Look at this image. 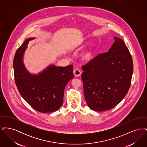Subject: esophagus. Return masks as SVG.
<instances>
[{"mask_svg":"<svg viewBox=\"0 0 147 147\" xmlns=\"http://www.w3.org/2000/svg\"><path fill=\"white\" fill-rule=\"evenodd\" d=\"M73 73H74V75L75 76L78 77L81 75L82 72L79 69H75L73 71Z\"/></svg>","mask_w":147,"mask_h":147,"instance_id":"obj_1","label":"esophagus"}]
</instances>
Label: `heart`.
<instances>
[{
	"instance_id": "heart-1",
	"label": "heart",
	"mask_w": 147,
	"mask_h": 147,
	"mask_svg": "<svg viewBox=\"0 0 147 147\" xmlns=\"http://www.w3.org/2000/svg\"><path fill=\"white\" fill-rule=\"evenodd\" d=\"M91 53H88V54L86 55V57L87 58H90V57H91Z\"/></svg>"
}]
</instances>
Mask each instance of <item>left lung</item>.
<instances>
[{"instance_id": "1", "label": "left lung", "mask_w": 147, "mask_h": 147, "mask_svg": "<svg viewBox=\"0 0 147 147\" xmlns=\"http://www.w3.org/2000/svg\"><path fill=\"white\" fill-rule=\"evenodd\" d=\"M113 38L115 42L107 52L82 67L84 96L89 108L95 111L109 110L119 104L131 83L132 57L124 41Z\"/></svg>"}]
</instances>
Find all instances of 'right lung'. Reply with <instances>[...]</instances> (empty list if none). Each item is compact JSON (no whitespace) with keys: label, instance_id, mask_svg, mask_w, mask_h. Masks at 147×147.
<instances>
[{"label":"right lung","instance_id":"right-lung-1","mask_svg":"<svg viewBox=\"0 0 147 147\" xmlns=\"http://www.w3.org/2000/svg\"><path fill=\"white\" fill-rule=\"evenodd\" d=\"M26 39L16 51L13 61L15 81L21 96L35 110L55 112L63 104L64 89L73 78V65L57 67L51 64L37 74L30 73L24 63L28 42Z\"/></svg>","mask_w":147,"mask_h":147}]
</instances>
